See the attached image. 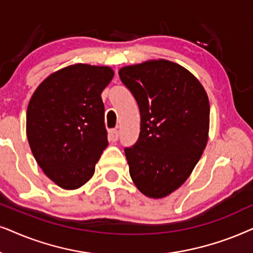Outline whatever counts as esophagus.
<instances>
[{
  "label": "esophagus",
  "mask_w": 253,
  "mask_h": 253,
  "mask_svg": "<svg viewBox=\"0 0 253 253\" xmlns=\"http://www.w3.org/2000/svg\"><path fill=\"white\" fill-rule=\"evenodd\" d=\"M109 136H110V140L112 141V142H117L118 137H119V133H118L117 129H111Z\"/></svg>",
  "instance_id": "1"
}]
</instances>
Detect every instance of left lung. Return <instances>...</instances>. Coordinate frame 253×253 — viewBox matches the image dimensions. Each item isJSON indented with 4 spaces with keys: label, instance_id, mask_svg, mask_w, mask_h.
Masks as SVG:
<instances>
[{
    "label": "left lung",
    "instance_id": "1",
    "mask_svg": "<svg viewBox=\"0 0 253 253\" xmlns=\"http://www.w3.org/2000/svg\"><path fill=\"white\" fill-rule=\"evenodd\" d=\"M121 82L141 114L136 143L125 148L135 186L154 199L185 183L208 141L210 100L193 74L168 60L123 67Z\"/></svg>",
    "mask_w": 253,
    "mask_h": 253
}]
</instances>
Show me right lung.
Returning <instances> with one entry per match:
<instances>
[{"label": "right lung", "mask_w": 253, "mask_h": 253, "mask_svg": "<svg viewBox=\"0 0 253 253\" xmlns=\"http://www.w3.org/2000/svg\"><path fill=\"white\" fill-rule=\"evenodd\" d=\"M113 75L110 67L76 63L50 74L30 99V148L43 173L65 190L93 176L109 144L100 95Z\"/></svg>", "instance_id": "add662e5"}]
</instances>
